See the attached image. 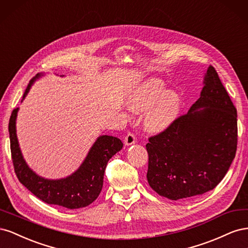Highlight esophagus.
<instances>
[{
	"mask_svg": "<svg viewBox=\"0 0 248 248\" xmlns=\"http://www.w3.org/2000/svg\"><path fill=\"white\" fill-rule=\"evenodd\" d=\"M124 141H125V145H126V146H130V145L136 144V141H137V138H136V136H134L133 133L129 132V133L127 134V136L125 137V140H124Z\"/></svg>",
	"mask_w": 248,
	"mask_h": 248,
	"instance_id": "1",
	"label": "esophagus"
}]
</instances>
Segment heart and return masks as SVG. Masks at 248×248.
Here are the masks:
<instances>
[{
  "label": "heart",
  "instance_id": "obj_1",
  "mask_svg": "<svg viewBox=\"0 0 248 248\" xmlns=\"http://www.w3.org/2000/svg\"><path fill=\"white\" fill-rule=\"evenodd\" d=\"M159 79H150L130 97L127 106L133 112H145L144 125L150 132H160L175 121L180 98L174 91H164Z\"/></svg>",
  "mask_w": 248,
  "mask_h": 248
}]
</instances>
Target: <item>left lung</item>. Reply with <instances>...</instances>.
Listing matches in <instances>:
<instances>
[{
    "label": "left lung",
    "instance_id": "1",
    "mask_svg": "<svg viewBox=\"0 0 248 248\" xmlns=\"http://www.w3.org/2000/svg\"><path fill=\"white\" fill-rule=\"evenodd\" d=\"M237 140V109L210 65L200 98L189 111L149 138L150 187L172 201L212 190L235 158Z\"/></svg>",
    "mask_w": 248,
    "mask_h": 248
}]
</instances>
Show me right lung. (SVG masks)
Masks as SVG:
<instances>
[{
    "label": "right lung",
    "instance_id": "1",
    "mask_svg": "<svg viewBox=\"0 0 248 248\" xmlns=\"http://www.w3.org/2000/svg\"><path fill=\"white\" fill-rule=\"evenodd\" d=\"M41 76L42 73L37 74L30 80L22 99H25L34 81ZM17 111L18 108L12 110L8 130L14 171L19 182L34 196L49 205L78 209L92 204L102 189L108 161L123 148L121 140L110 136L99 137L90 149L84 162L72 175L59 180L44 179L35 174L22 157L16 137Z\"/></svg>",
    "mask_w": 248,
    "mask_h": 248
}]
</instances>
